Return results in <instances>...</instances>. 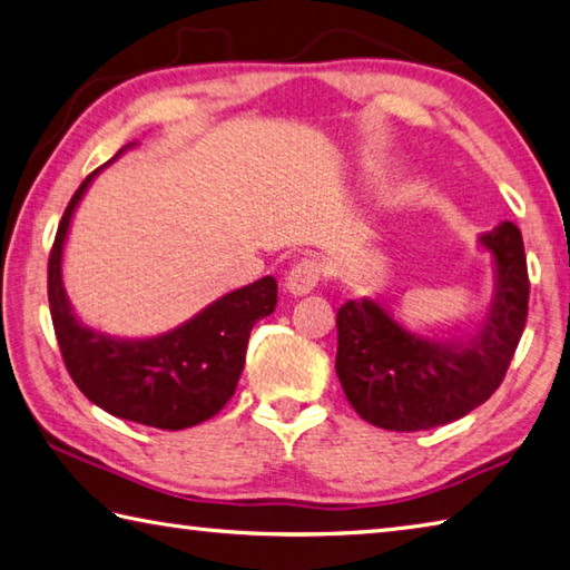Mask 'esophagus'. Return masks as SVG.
Wrapping results in <instances>:
<instances>
[{"label":"esophagus","mask_w":570,"mask_h":570,"mask_svg":"<svg viewBox=\"0 0 570 570\" xmlns=\"http://www.w3.org/2000/svg\"><path fill=\"white\" fill-rule=\"evenodd\" d=\"M318 276H321V268L314 258H304V262H298L288 268V274L284 278L286 294H292V296L312 294L318 284Z\"/></svg>","instance_id":"esophagus-1"}]
</instances>
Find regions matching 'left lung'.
Segmentation results:
<instances>
[{
	"label": "left lung",
	"instance_id": "left-lung-1",
	"mask_svg": "<svg viewBox=\"0 0 570 570\" xmlns=\"http://www.w3.org/2000/svg\"><path fill=\"white\" fill-rule=\"evenodd\" d=\"M479 244L493 258V298L473 331L421 334L371 296L338 308L336 376L364 421L426 431L465 416L499 389L529 316V268L511 222L481 234Z\"/></svg>",
	"mask_w": 570,
	"mask_h": 570
}]
</instances>
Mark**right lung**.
Wrapping results in <instances>:
<instances>
[{
  "instance_id": "add662e5",
  "label": "right lung",
  "mask_w": 570,
  "mask_h": 570,
  "mask_svg": "<svg viewBox=\"0 0 570 570\" xmlns=\"http://www.w3.org/2000/svg\"><path fill=\"white\" fill-rule=\"evenodd\" d=\"M134 147H121L71 196L49 254V312L69 376L91 403L144 426L181 431L216 416L234 396L252 328L276 308V278L234 288L157 336H111L85 324L61 274L69 226L97 174Z\"/></svg>"
}]
</instances>
